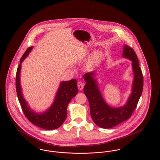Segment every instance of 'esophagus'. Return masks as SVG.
Returning <instances> with one entry per match:
<instances>
[{"instance_id": "1", "label": "esophagus", "mask_w": 160, "mask_h": 160, "mask_svg": "<svg viewBox=\"0 0 160 160\" xmlns=\"http://www.w3.org/2000/svg\"><path fill=\"white\" fill-rule=\"evenodd\" d=\"M84 85H85L84 82H82V81L78 82V83H77V86H78V89H79V90L83 89V87H84Z\"/></svg>"}]
</instances>
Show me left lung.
<instances>
[{
	"mask_svg": "<svg viewBox=\"0 0 160 160\" xmlns=\"http://www.w3.org/2000/svg\"><path fill=\"white\" fill-rule=\"evenodd\" d=\"M122 57L132 62L134 78L131 94L128 102L122 107L112 108L104 102L94 78L95 72H88L83 75L86 83L83 91L89 103L91 116L96 125L104 129L113 128L129 118L137 108L142 92L143 77L136 53L132 48L125 45Z\"/></svg>",
	"mask_w": 160,
	"mask_h": 160,
	"instance_id": "1",
	"label": "left lung"
}]
</instances>
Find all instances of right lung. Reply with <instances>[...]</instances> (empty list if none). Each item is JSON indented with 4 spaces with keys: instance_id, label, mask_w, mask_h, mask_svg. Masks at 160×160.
I'll return each mask as SVG.
<instances>
[{
    "instance_id": "1",
    "label": "right lung",
    "mask_w": 160,
    "mask_h": 160,
    "mask_svg": "<svg viewBox=\"0 0 160 160\" xmlns=\"http://www.w3.org/2000/svg\"><path fill=\"white\" fill-rule=\"evenodd\" d=\"M32 49V47H31L27 49L20 59V65L17 69L16 87L19 103L23 112L30 122L44 129H56L60 127L66 120L68 105L78 92L77 80L72 79L61 82L54 103L47 111L42 113H37L32 111L23 97L20 83L21 63L28 56Z\"/></svg>"
}]
</instances>
